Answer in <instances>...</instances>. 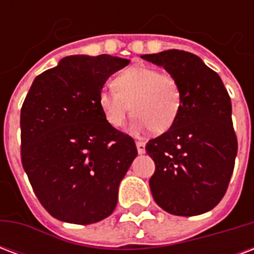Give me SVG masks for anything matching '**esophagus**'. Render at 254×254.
Masks as SVG:
<instances>
[{
  "label": "esophagus",
  "instance_id": "esophagus-1",
  "mask_svg": "<svg viewBox=\"0 0 254 254\" xmlns=\"http://www.w3.org/2000/svg\"><path fill=\"white\" fill-rule=\"evenodd\" d=\"M136 147H137L138 154H144V152H145V143H144V141H137V143H136Z\"/></svg>",
  "mask_w": 254,
  "mask_h": 254
}]
</instances>
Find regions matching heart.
<instances>
[{"label": "heart", "instance_id": "1", "mask_svg": "<svg viewBox=\"0 0 254 254\" xmlns=\"http://www.w3.org/2000/svg\"><path fill=\"white\" fill-rule=\"evenodd\" d=\"M114 89H102L98 105L110 127L120 129L133 113L132 132L151 129L165 133L178 120L182 107L180 83L169 73L149 66H130L113 80Z\"/></svg>", "mask_w": 254, "mask_h": 254}]
</instances>
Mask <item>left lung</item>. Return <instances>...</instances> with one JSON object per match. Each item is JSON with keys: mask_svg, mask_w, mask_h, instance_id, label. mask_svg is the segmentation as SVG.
Here are the masks:
<instances>
[{"mask_svg": "<svg viewBox=\"0 0 254 254\" xmlns=\"http://www.w3.org/2000/svg\"><path fill=\"white\" fill-rule=\"evenodd\" d=\"M141 58L165 67L182 92L176 124L145 145L155 162L149 180L155 202L177 216L208 212L227 190L238 149L229 92L218 73L191 53L166 50Z\"/></svg>", "mask_w": 254, "mask_h": 254, "instance_id": "8db88e82", "label": "left lung"}]
</instances>
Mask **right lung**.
<instances>
[{"instance_id":"1","label":"right lung","mask_w":254,"mask_h":254,"mask_svg":"<svg viewBox=\"0 0 254 254\" xmlns=\"http://www.w3.org/2000/svg\"><path fill=\"white\" fill-rule=\"evenodd\" d=\"M129 60L69 56L36 76L20 113L21 163L53 218L91 224L113 213L137 155L130 136L106 122L98 95Z\"/></svg>"}]
</instances>
